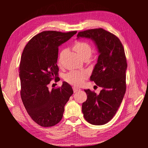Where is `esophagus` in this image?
I'll use <instances>...</instances> for the list:
<instances>
[{"label": "esophagus", "mask_w": 148, "mask_h": 148, "mask_svg": "<svg viewBox=\"0 0 148 148\" xmlns=\"http://www.w3.org/2000/svg\"><path fill=\"white\" fill-rule=\"evenodd\" d=\"M73 92H77V91H79L80 89H81L79 88H78V87L73 86Z\"/></svg>", "instance_id": "esophagus-1"}]
</instances>
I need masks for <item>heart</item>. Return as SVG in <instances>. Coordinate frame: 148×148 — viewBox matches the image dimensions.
<instances>
[{"mask_svg":"<svg viewBox=\"0 0 148 148\" xmlns=\"http://www.w3.org/2000/svg\"><path fill=\"white\" fill-rule=\"evenodd\" d=\"M73 48L82 59L85 57L89 58L92 53V49L91 47L86 42H76L74 44ZM65 51V50H63L61 52L60 58L63 55ZM86 77L87 73L84 71H71L64 76V79L66 82L71 84L74 85V86H79L83 83L84 79L86 78Z\"/></svg>","mask_w":148,"mask_h":148,"instance_id":"obj_1","label":"heart"}]
</instances>
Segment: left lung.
<instances>
[{
  "label": "left lung",
  "instance_id": "8db88e82",
  "mask_svg": "<svg viewBox=\"0 0 148 148\" xmlns=\"http://www.w3.org/2000/svg\"><path fill=\"white\" fill-rule=\"evenodd\" d=\"M78 38L95 41L99 53L90 77L102 88L99 95L85 89L87 100L82 104L84 118L89 123L104 125L114 117L126 91L127 59L120 39L102 28L79 31Z\"/></svg>",
  "mask_w": 148,
  "mask_h": 148
}]
</instances>
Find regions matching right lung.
<instances>
[{"label": "right lung", "mask_w": 148, "mask_h": 148, "mask_svg": "<svg viewBox=\"0 0 148 148\" xmlns=\"http://www.w3.org/2000/svg\"><path fill=\"white\" fill-rule=\"evenodd\" d=\"M77 33L42 31L29 40L22 53L19 69L21 98L31 118L41 127H52L60 122L65 105L73 93L66 82L51 91L48 84L52 79L60 80L57 65L59 46Z\"/></svg>", "instance_id": "right-lung-1"}]
</instances>
